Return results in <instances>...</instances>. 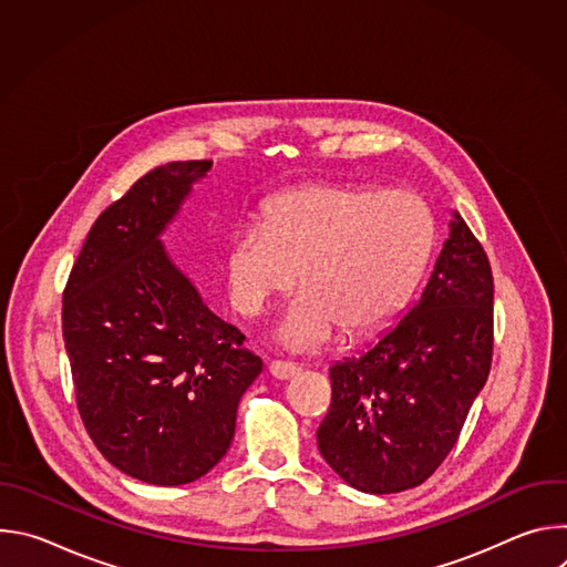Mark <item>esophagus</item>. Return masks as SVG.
I'll return each mask as SVG.
<instances>
[{"label": "esophagus", "instance_id": "1", "mask_svg": "<svg viewBox=\"0 0 567 567\" xmlns=\"http://www.w3.org/2000/svg\"><path fill=\"white\" fill-rule=\"evenodd\" d=\"M269 372H271V377L285 381V379L296 377L300 372V368L296 363H287V361H271L269 363Z\"/></svg>", "mask_w": 567, "mask_h": 567}]
</instances>
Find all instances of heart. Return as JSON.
<instances>
[{"instance_id": "b5f03b06", "label": "heart", "mask_w": 567, "mask_h": 567, "mask_svg": "<svg viewBox=\"0 0 567 567\" xmlns=\"http://www.w3.org/2000/svg\"><path fill=\"white\" fill-rule=\"evenodd\" d=\"M435 247V217L406 188L309 184L274 197L265 228H239L226 254L233 307L258 316L287 293H300L278 322V341L318 350L339 330L370 337L406 307Z\"/></svg>"}]
</instances>
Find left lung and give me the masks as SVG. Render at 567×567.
<instances>
[{
    "label": "left lung",
    "mask_w": 567,
    "mask_h": 567,
    "mask_svg": "<svg viewBox=\"0 0 567 567\" xmlns=\"http://www.w3.org/2000/svg\"><path fill=\"white\" fill-rule=\"evenodd\" d=\"M492 352V267L453 210L420 300L372 348L330 368L332 406L316 433L322 460L365 494L417 487L455 446Z\"/></svg>",
    "instance_id": "1"
}]
</instances>
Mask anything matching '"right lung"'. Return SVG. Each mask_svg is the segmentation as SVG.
I'll list each match as a JSON object with an SVG mask.
<instances>
[{
	"mask_svg": "<svg viewBox=\"0 0 567 567\" xmlns=\"http://www.w3.org/2000/svg\"><path fill=\"white\" fill-rule=\"evenodd\" d=\"M210 168L173 161L143 175L94 221L62 296L90 437L118 471L158 487L195 482L226 455L237 403L262 372L161 241Z\"/></svg>",
	"mask_w": 567,
	"mask_h": 567,
	"instance_id": "1",
	"label": "right lung"
}]
</instances>
